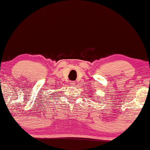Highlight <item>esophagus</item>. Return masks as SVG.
<instances>
[{"label": "esophagus", "instance_id": "obj_1", "mask_svg": "<svg viewBox=\"0 0 150 150\" xmlns=\"http://www.w3.org/2000/svg\"><path fill=\"white\" fill-rule=\"evenodd\" d=\"M75 82H73V81H70V86H75Z\"/></svg>", "mask_w": 150, "mask_h": 150}]
</instances>
